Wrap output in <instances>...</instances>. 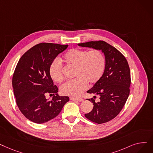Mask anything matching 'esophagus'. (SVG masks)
I'll return each instance as SVG.
<instances>
[{"label":"esophagus","mask_w":153,"mask_h":153,"mask_svg":"<svg viewBox=\"0 0 153 153\" xmlns=\"http://www.w3.org/2000/svg\"><path fill=\"white\" fill-rule=\"evenodd\" d=\"M70 99L71 101H78V102H81L84 99L81 97H70Z\"/></svg>","instance_id":"esophagus-1"}]
</instances>
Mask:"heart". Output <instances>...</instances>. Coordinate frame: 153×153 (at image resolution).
Instances as JSON below:
<instances>
[{
    "label": "heart",
    "instance_id": "obj_1",
    "mask_svg": "<svg viewBox=\"0 0 153 153\" xmlns=\"http://www.w3.org/2000/svg\"><path fill=\"white\" fill-rule=\"evenodd\" d=\"M63 61L75 68L74 77L76 78L65 82L60 88L62 94L72 96L80 95L85 89L88 83L94 85L98 82L103 76L106 64L104 54L97 49L88 52L73 48L65 53ZM49 74L57 82H60L64 79L62 65L57 59L52 62Z\"/></svg>",
    "mask_w": 153,
    "mask_h": 153
}]
</instances>
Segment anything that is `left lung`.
Returning a JSON list of instances; mask_svg holds the SVG:
<instances>
[{
  "label": "left lung",
  "mask_w": 153,
  "mask_h": 153,
  "mask_svg": "<svg viewBox=\"0 0 153 153\" xmlns=\"http://www.w3.org/2000/svg\"><path fill=\"white\" fill-rule=\"evenodd\" d=\"M79 46L101 50L106 59L105 71L101 79L87 91L99 96L88 100L93 103V109L85 117L97 123H107L116 117L127 101L131 84L130 69L125 57L113 46L103 41L78 44Z\"/></svg>",
  "instance_id": "8db88e82"
}]
</instances>
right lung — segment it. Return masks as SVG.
<instances>
[{"label":"right lung","instance_id":"1","mask_svg":"<svg viewBox=\"0 0 153 153\" xmlns=\"http://www.w3.org/2000/svg\"><path fill=\"white\" fill-rule=\"evenodd\" d=\"M68 45L40 43L25 52L19 59L12 77L16 103L19 110L29 120L42 124L56 117L68 96H60L54 85L49 69L54 59L68 48ZM47 94L54 96L46 99Z\"/></svg>","mask_w":153,"mask_h":153}]
</instances>
